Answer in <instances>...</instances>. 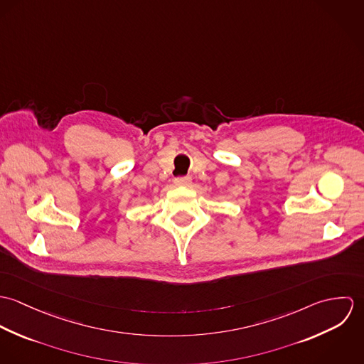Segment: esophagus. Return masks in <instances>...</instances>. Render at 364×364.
<instances>
[{
    "mask_svg": "<svg viewBox=\"0 0 364 364\" xmlns=\"http://www.w3.org/2000/svg\"><path fill=\"white\" fill-rule=\"evenodd\" d=\"M191 182H192L191 176H179L175 179V185L178 186H189Z\"/></svg>",
    "mask_w": 364,
    "mask_h": 364,
    "instance_id": "1",
    "label": "esophagus"
}]
</instances>
